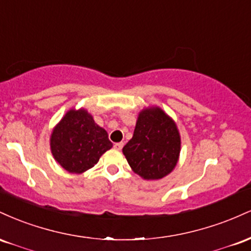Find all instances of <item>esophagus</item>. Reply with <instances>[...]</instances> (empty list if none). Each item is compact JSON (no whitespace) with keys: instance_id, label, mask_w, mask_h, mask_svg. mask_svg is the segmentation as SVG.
<instances>
[{"instance_id":"esophagus-1","label":"esophagus","mask_w":251,"mask_h":251,"mask_svg":"<svg viewBox=\"0 0 251 251\" xmlns=\"http://www.w3.org/2000/svg\"><path fill=\"white\" fill-rule=\"evenodd\" d=\"M123 146H124V143H123V142H120V143H116V144H114V148H116L117 150H122V149H123Z\"/></svg>"}]
</instances>
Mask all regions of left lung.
I'll return each instance as SVG.
<instances>
[{"label":"left lung","instance_id":"obj_1","mask_svg":"<svg viewBox=\"0 0 251 251\" xmlns=\"http://www.w3.org/2000/svg\"><path fill=\"white\" fill-rule=\"evenodd\" d=\"M123 152L135 174L144 179H160L178 162L180 137L177 126L160 108L144 109Z\"/></svg>","mask_w":251,"mask_h":251}]
</instances>
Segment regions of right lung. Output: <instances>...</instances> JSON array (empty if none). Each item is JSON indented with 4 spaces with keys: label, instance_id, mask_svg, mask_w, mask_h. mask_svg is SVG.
I'll return each mask as SVG.
<instances>
[{
    "label": "right lung",
    "instance_id": "1",
    "mask_svg": "<svg viewBox=\"0 0 251 251\" xmlns=\"http://www.w3.org/2000/svg\"><path fill=\"white\" fill-rule=\"evenodd\" d=\"M111 148L107 132L85 109L67 112L50 138L54 158L71 174H82L93 168Z\"/></svg>",
    "mask_w": 251,
    "mask_h": 251
}]
</instances>
